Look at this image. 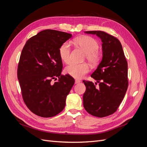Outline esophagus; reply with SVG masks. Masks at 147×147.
<instances>
[{
	"instance_id": "34e87169",
	"label": "esophagus",
	"mask_w": 147,
	"mask_h": 147,
	"mask_svg": "<svg viewBox=\"0 0 147 147\" xmlns=\"http://www.w3.org/2000/svg\"><path fill=\"white\" fill-rule=\"evenodd\" d=\"M80 82H81V81L79 80H75V84H78V83H80Z\"/></svg>"
}]
</instances>
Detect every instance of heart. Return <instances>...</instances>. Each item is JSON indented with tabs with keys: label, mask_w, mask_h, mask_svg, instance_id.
I'll return each instance as SVG.
<instances>
[{
	"label": "heart",
	"mask_w": 147,
	"mask_h": 147,
	"mask_svg": "<svg viewBox=\"0 0 147 147\" xmlns=\"http://www.w3.org/2000/svg\"><path fill=\"white\" fill-rule=\"evenodd\" d=\"M74 42L85 52L84 59L91 65L98 64L102 59V53L98 50L99 44L96 40L90 36H82L75 40ZM59 56L63 63L69 64L71 61V48L69 42H65L59 48ZM89 71L90 67L86 63H72L66 67L65 72L74 78H82Z\"/></svg>",
	"instance_id": "b5f03b06"
}]
</instances>
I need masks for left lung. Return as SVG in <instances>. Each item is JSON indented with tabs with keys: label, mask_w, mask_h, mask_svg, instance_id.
Returning <instances> with one entry per match:
<instances>
[{
	"label": "left lung",
	"mask_w": 147,
	"mask_h": 147,
	"mask_svg": "<svg viewBox=\"0 0 147 147\" xmlns=\"http://www.w3.org/2000/svg\"><path fill=\"white\" fill-rule=\"evenodd\" d=\"M102 40L103 57L91 77L99 83L83 80L86 86L83 99L86 112L92 116L105 117L117 110L128 87L127 63L119 40L103 31H86ZM97 84V83H96Z\"/></svg>",
	"instance_id": "left-lung-1"
}]
</instances>
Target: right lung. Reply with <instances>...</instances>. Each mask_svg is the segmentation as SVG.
Segmentation results:
<instances>
[{
	"instance_id": "obj_1",
	"label": "right lung",
	"mask_w": 147,
	"mask_h": 147,
	"mask_svg": "<svg viewBox=\"0 0 147 147\" xmlns=\"http://www.w3.org/2000/svg\"><path fill=\"white\" fill-rule=\"evenodd\" d=\"M71 37L61 31L44 30L30 38L22 50L17 70L22 96L28 108L39 117H54L65 107L75 80L68 74L61 75L59 48Z\"/></svg>"
}]
</instances>
